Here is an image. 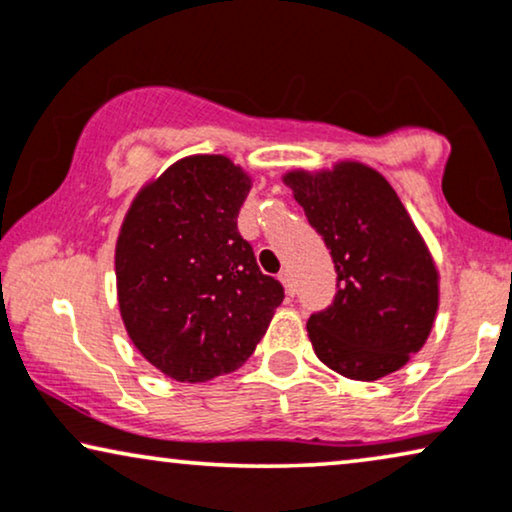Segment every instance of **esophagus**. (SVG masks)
I'll list each match as a JSON object with an SVG mask.
<instances>
[{
	"instance_id": "1",
	"label": "esophagus",
	"mask_w": 512,
	"mask_h": 512,
	"mask_svg": "<svg viewBox=\"0 0 512 512\" xmlns=\"http://www.w3.org/2000/svg\"><path fill=\"white\" fill-rule=\"evenodd\" d=\"M278 281L283 283V288H285V292H288V295H295V281H292L290 269H283L281 274H278Z\"/></svg>"
}]
</instances>
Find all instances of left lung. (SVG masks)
Segmentation results:
<instances>
[{"label": "left lung", "instance_id": "obj_1", "mask_svg": "<svg viewBox=\"0 0 512 512\" xmlns=\"http://www.w3.org/2000/svg\"><path fill=\"white\" fill-rule=\"evenodd\" d=\"M283 182L337 271L335 302L306 323L320 363L358 381L398 372L426 344L440 304L438 267L403 201L360 161L290 170Z\"/></svg>", "mask_w": 512, "mask_h": 512}]
</instances>
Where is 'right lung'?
<instances>
[{"label": "right lung", "mask_w": 512, "mask_h": 512, "mask_svg": "<svg viewBox=\"0 0 512 512\" xmlns=\"http://www.w3.org/2000/svg\"><path fill=\"white\" fill-rule=\"evenodd\" d=\"M250 187L227 156H185L140 189L121 224V320L170 379L201 384L238 370L283 302V285L262 274L238 234Z\"/></svg>", "instance_id": "add662e5"}]
</instances>
